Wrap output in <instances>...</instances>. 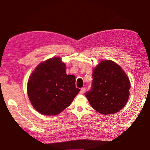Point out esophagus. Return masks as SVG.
Returning a JSON list of instances; mask_svg holds the SVG:
<instances>
[{"label": "esophagus", "instance_id": "esophagus-1", "mask_svg": "<svg viewBox=\"0 0 150 150\" xmlns=\"http://www.w3.org/2000/svg\"><path fill=\"white\" fill-rule=\"evenodd\" d=\"M85 91H86V88H85V87H82V88H81L80 93H81V94H83V93H84L85 92Z\"/></svg>", "mask_w": 150, "mask_h": 150}]
</instances>
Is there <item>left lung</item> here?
Wrapping results in <instances>:
<instances>
[{
	"instance_id": "8db88e82",
	"label": "left lung",
	"mask_w": 150,
	"mask_h": 150,
	"mask_svg": "<svg viewBox=\"0 0 150 150\" xmlns=\"http://www.w3.org/2000/svg\"><path fill=\"white\" fill-rule=\"evenodd\" d=\"M130 83L128 76L112 61H101L93 69L92 87L85 93L91 106L103 115L120 110L129 97Z\"/></svg>"
}]
</instances>
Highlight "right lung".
I'll use <instances>...</instances> for the list:
<instances>
[{"mask_svg":"<svg viewBox=\"0 0 150 150\" xmlns=\"http://www.w3.org/2000/svg\"><path fill=\"white\" fill-rule=\"evenodd\" d=\"M59 57L40 63L28 82V95L34 108L44 115H56L68 107L79 92L75 77L66 74Z\"/></svg>","mask_w":150,"mask_h":150,"instance_id":"add662e5","label":"right lung"}]
</instances>
